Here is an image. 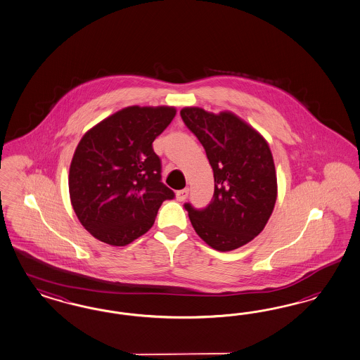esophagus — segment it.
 Segmentation results:
<instances>
[{
    "instance_id": "1",
    "label": "esophagus",
    "mask_w": 360,
    "mask_h": 360,
    "mask_svg": "<svg viewBox=\"0 0 360 360\" xmlns=\"http://www.w3.org/2000/svg\"><path fill=\"white\" fill-rule=\"evenodd\" d=\"M187 197H188V188H184V190L176 191V200L184 202V200H186Z\"/></svg>"
}]
</instances>
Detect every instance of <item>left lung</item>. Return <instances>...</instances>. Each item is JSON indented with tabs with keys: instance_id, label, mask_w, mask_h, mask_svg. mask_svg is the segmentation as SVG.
Returning <instances> with one entry per match:
<instances>
[{
	"instance_id": "8db88e82",
	"label": "left lung",
	"mask_w": 360,
	"mask_h": 360,
	"mask_svg": "<svg viewBox=\"0 0 360 360\" xmlns=\"http://www.w3.org/2000/svg\"><path fill=\"white\" fill-rule=\"evenodd\" d=\"M181 117L205 148L214 173L210 205L202 210L185 205L190 222L210 248H242L261 234L276 202V173L269 143L234 112L184 108Z\"/></svg>"
}]
</instances>
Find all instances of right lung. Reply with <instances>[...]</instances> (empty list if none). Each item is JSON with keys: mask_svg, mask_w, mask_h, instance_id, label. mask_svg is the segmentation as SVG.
I'll return each mask as SVG.
<instances>
[{"mask_svg": "<svg viewBox=\"0 0 360 360\" xmlns=\"http://www.w3.org/2000/svg\"><path fill=\"white\" fill-rule=\"evenodd\" d=\"M173 106H129L87 130L69 170V194L87 231L112 246L148 233L173 190L161 182L153 142L170 124Z\"/></svg>", "mask_w": 360, "mask_h": 360, "instance_id": "add662e5", "label": "right lung"}]
</instances>
